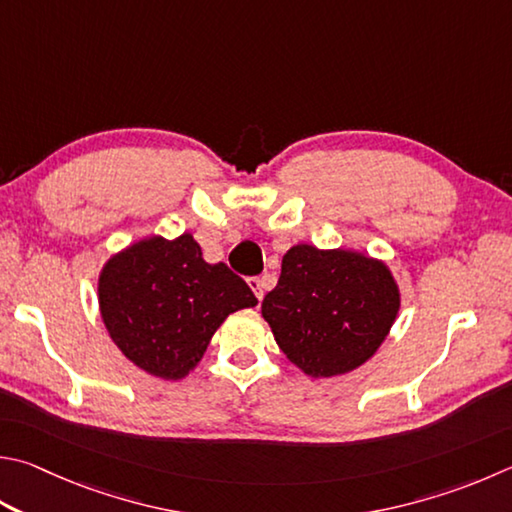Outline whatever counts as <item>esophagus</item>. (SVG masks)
I'll return each instance as SVG.
<instances>
[{
  "instance_id": "34e87169",
  "label": "esophagus",
  "mask_w": 512,
  "mask_h": 512,
  "mask_svg": "<svg viewBox=\"0 0 512 512\" xmlns=\"http://www.w3.org/2000/svg\"><path fill=\"white\" fill-rule=\"evenodd\" d=\"M248 286L253 288V293H255L257 300H262V297H264V291H266L264 277H250V280H248Z\"/></svg>"
}]
</instances>
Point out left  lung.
I'll list each match as a JSON object with an SVG mask.
<instances>
[{
	"label": "left lung",
	"mask_w": 512,
	"mask_h": 512,
	"mask_svg": "<svg viewBox=\"0 0 512 512\" xmlns=\"http://www.w3.org/2000/svg\"><path fill=\"white\" fill-rule=\"evenodd\" d=\"M401 309L385 262L358 250L293 246L262 315L286 358L311 378L358 369L383 345Z\"/></svg>",
	"instance_id": "1"
}]
</instances>
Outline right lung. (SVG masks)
Wrapping results in <instances>:
<instances>
[{"mask_svg":"<svg viewBox=\"0 0 512 512\" xmlns=\"http://www.w3.org/2000/svg\"><path fill=\"white\" fill-rule=\"evenodd\" d=\"M98 304L109 338L138 369L181 380L199 365L230 313L257 297L230 268L208 264L190 232L147 237L107 259Z\"/></svg>","mask_w":512,"mask_h":512,"instance_id":"add662e5","label":"right lung"}]
</instances>
